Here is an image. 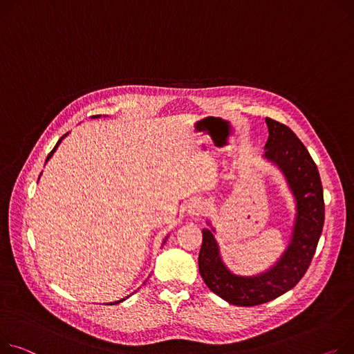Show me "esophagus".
Returning <instances> with one entry per match:
<instances>
[{
	"instance_id": "1",
	"label": "esophagus",
	"mask_w": 354,
	"mask_h": 354,
	"mask_svg": "<svg viewBox=\"0 0 354 354\" xmlns=\"http://www.w3.org/2000/svg\"><path fill=\"white\" fill-rule=\"evenodd\" d=\"M203 212H205V203L201 201H194L189 203V206H187V214L194 218L201 216Z\"/></svg>"
}]
</instances>
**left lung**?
Listing matches in <instances>:
<instances>
[{
	"label": "left lung",
	"instance_id": "left-lung-1",
	"mask_svg": "<svg viewBox=\"0 0 354 354\" xmlns=\"http://www.w3.org/2000/svg\"><path fill=\"white\" fill-rule=\"evenodd\" d=\"M269 138L265 158L285 174L296 199V222L288 250L268 272L246 277L233 274L223 265L214 229H203L199 273L206 286L236 306H257L293 289L309 269L324 223L323 186L315 160L295 132L266 118Z\"/></svg>",
	"mask_w": 354,
	"mask_h": 354
}]
</instances>
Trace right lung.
I'll list each match as a JSON object with an SVG mask.
<instances>
[{"instance_id":"add662e5","label":"right lung","mask_w":354,"mask_h":354,"mask_svg":"<svg viewBox=\"0 0 354 354\" xmlns=\"http://www.w3.org/2000/svg\"><path fill=\"white\" fill-rule=\"evenodd\" d=\"M98 116H100V115H95V118H98ZM64 136H65V135H64ZM64 136H62V138H64ZM62 138H61V139H59V140H58V142H57V145H55V147H54V149H53V151H51V152H50V153H48V156H46V160H48V159H50V158H51V156H53V153H54V152H55V149H57V148H58V145H59V142H61V140H62ZM46 160H45V162H46ZM124 300H125V299H122V300H118V301H115V303H113V304H116V303H120V301H124ZM111 304H112V303H111Z\"/></svg>"}]
</instances>
